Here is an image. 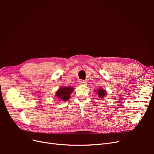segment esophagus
<instances>
[{
  "label": "esophagus",
  "instance_id": "obj_1",
  "mask_svg": "<svg viewBox=\"0 0 154 154\" xmlns=\"http://www.w3.org/2000/svg\"><path fill=\"white\" fill-rule=\"evenodd\" d=\"M86 83H87V82L85 80H80V82H79V84H80V85H86Z\"/></svg>",
  "mask_w": 154,
  "mask_h": 154
}]
</instances>
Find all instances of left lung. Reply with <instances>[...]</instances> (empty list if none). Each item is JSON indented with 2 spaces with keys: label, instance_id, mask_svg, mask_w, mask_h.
Listing matches in <instances>:
<instances>
[{
  "label": "left lung",
  "instance_id": "left-lung-1",
  "mask_svg": "<svg viewBox=\"0 0 154 154\" xmlns=\"http://www.w3.org/2000/svg\"><path fill=\"white\" fill-rule=\"evenodd\" d=\"M97 94H98V96H99L100 97H101V98H102V97H103L105 96V95H106V92H105V90L102 89L101 88H99L98 90H97Z\"/></svg>",
  "mask_w": 154,
  "mask_h": 154
}]
</instances>
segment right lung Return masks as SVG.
<instances>
[{
	"label": "right lung",
	"instance_id": "add662e5",
	"mask_svg": "<svg viewBox=\"0 0 154 154\" xmlns=\"http://www.w3.org/2000/svg\"><path fill=\"white\" fill-rule=\"evenodd\" d=\"M73 91V88L71 87L60 88L57 91L56 96H57V98H60L61 100H63L64 101H67L71 97L70 94H71Z\"/></svg>",
	"mask_w": 154,
	"mask_h": 154
}]
</instances>
